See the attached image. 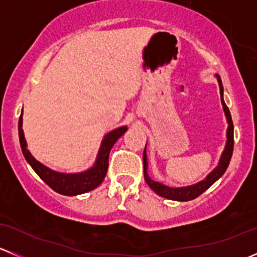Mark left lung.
<instances>
[{
	"label": "left lung",
	"mask_w": 257,
	"mask_h": 257,
	"mask_svg": "<svg viewBox=\"0 0 257 257\" xmlns=\"http://www.w3.org/2000/svg\"><path fill=\"white\" fill-rule=\"evenodd\" d=\"M217 77V82H219V87H220V97H221V104L222 108H224L225 115H226V120L229 126H227V132H226V145H225V149L222 152L221 158H220L219 165L212 170L211 173L204 179L203 181H199L198 184H194V185L190 186H184V188H169V186L164 185L162 183H158V181L153 180L152 178L148 175V162H147V145L144 148V153H143V163H144V178L145 181H147L148 185L150 186V189L155 191L158 195L163 196V198H167L169 200H177V201H189L193 200V199L198 198L199 195L204 193L205 190H208L210 186L215 183L225 172H226L227 167H229V163L231 160L232 157V150H234V124H232V119H231V114H230L229 108L227 105L225 104L224 98H222V84H221V78L216 74Z\"/></svg>",
	"instance_id": "1"
}]
</instances>
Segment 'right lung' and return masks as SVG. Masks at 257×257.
<instances>
[{
	"label": "right lung",
	"instance_id": "obj_1",
	"mask_svg": "<svg viewBox=\"0 0 257 257\" xmlns=\"http://www.w3.org/2000/svg\"><path fill=\"white\" fill-rule=\"evenodd\" d=\"M125 132L126 126H120L118 129H114V131L104 137L102 145H100L99 153H98L97 160H95V164L90 169L85 170L83 173H78V174H64V173L51 170L49 168L41 164L40 162H37L31 155V153L27 149L25 136H23L22 114H21L20 121H18V136H20L21 149H22V153L25 155L26 160L28 162V164L32 167V169L37 173L38 177L42 179L49 188H52L54 191L62 194V195L68 196L88 193V191L93 190L98 185H100V183L104 180L105 174H107L110 149H112L114 143Z\"/></svg>",
	"mask_w": 257,
	"mask_h": 257
}]
</instances>
